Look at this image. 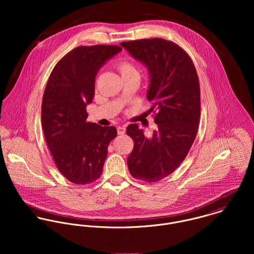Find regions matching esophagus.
<instances>
[{"mask_svg": "<svg viewBox=\"0 0 254 254\" xmlns=\"http://www.w3.org/2000/svg\"><path fill=\"white\" fill-rule=\"evenodd\" d=\"M125 131H126V128L124 126H118L117 127V133L118 135H124L125 134Z\"/></svg>", "mask_w": 254, "mask_h": 254, "instance_id": "obj_1", "label": "esophagus"}]
</instances>
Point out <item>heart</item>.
Segmentation results:
<instances>
[{"label":"heart","mask_w":254,"mask_h":254,"mask_svg":"<svg viewBox=\"0 0 254 254\" xmlns=\"http://www.w3.org/2000/svg\"><path fill=\"white\" fill-rule=\"evenodd\" d=\"M117 68L119 70V72L121 74L122 78L125 77H130V76H134V75H138L139 76V72L137 70V68L135 67V65L127 61V60H122L117 64Z\"/></svg>","instance_id":"1"}]
</instances>
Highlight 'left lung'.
Wrapping results in <instances>:
<instances>
[{"mask_svg":"<svg viewBox=\"0 0 254 254\" xmlns=\"http://www.w3.org/2000/svg\"><path fill=\"white\" fill-rule=\"evenodd\" d=\"M148 72L146 99L152 102L157 126L145 136L138 124L126 134L134 141L127 158L131 175L156 182L175 171L187 156L198 129L200 116L199 82L194 65L178 45L161 38L120 44Z\"/></svg>","mask_w":254,"mask_h":254,"instance_id":"left-lung-1","label":"left lung"}]
</instances>
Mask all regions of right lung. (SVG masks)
<instances>
[{
	"instance_id": "right-lung-1",
	"label": "right lung",
	"mask_w": 254,
	"mask_h": 254,
	"mask_svg": "<svg viewBox=\"0 0 254 254\" xmlns=\"http://www.w3.org/2000/svg\"><path fill=\"white\" fill-rule=\"evenodd\" d=\"M119 46L77 47L55 66L42 101V128L60 172L85 185L103 173L108 146L117 131L113 126L87 122L86 108L95 96L101 67L121 52Z\"/></svg>"
}]
</instances>
